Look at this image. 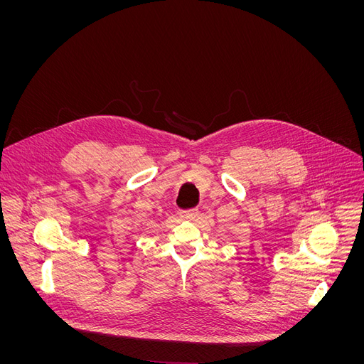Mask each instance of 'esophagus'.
Listing matches in <instances>:
<instances>
[{"mask_svg":"<svg viewBox=\"0 0 364 364\" xmlns=\"http://www.w3.org/2000/svg\"><path fill=\"white\" fill-rule=\"evenodd\" d=\"M199 211L196 208H192V209H184V211H180V217L184 218V220H195L198 217Z\"/></svg>","mask_w":364,"mask_h":364,"instance_id":"1","label":"esophagus"}]
</instances>
